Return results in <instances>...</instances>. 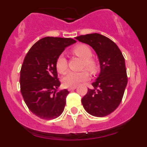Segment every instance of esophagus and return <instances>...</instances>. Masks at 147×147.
Listing matches in <instances>:
<instances>
[{
    "label": "esophagus",
    "mask_w": 147,
    "mask_h": 147,
    "mask_svg": "<svg viewBox=\"0 0 147 147\" xmlns=\"http://www.w3.org/2000/svg\"><path fill=\"white\" fill-rule=\"evenodd\" d=\"M76 88H77V86H75V87H69V88H68V90H69V91H71V90H75Z\"/></svg>",
    "instance_id": "34e87169"
}]
</instances>
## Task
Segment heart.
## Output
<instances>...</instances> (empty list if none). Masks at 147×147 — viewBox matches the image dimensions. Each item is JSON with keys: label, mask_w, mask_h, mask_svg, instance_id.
I'll list each match as a JSON object with an SVG mask.
<instances>
[{"label": "heart", "mask_w": 147, "mask_h": 147, "mask_svg": "<svg viewBox=\"0 0 147 147\" xmlns=\"http://www.w3.org/2000/svg\"><path fill=\"white\" fill-rule=\"evenodd\" d=\"M73 53L83 60L82 67L86 68L91 73H96L98 69V63L92 58V51L89 46L86 45H78L73 48ZM56 68L60 73H65L67 69V60L63 54L59 55L56 60ZM90 74L87 71L81 72L69 71L63 78V84L65 87H71L78 86L80 83L88 80Z\"/></svg>", "instance_id": "b5f03b06"}]
</instances>
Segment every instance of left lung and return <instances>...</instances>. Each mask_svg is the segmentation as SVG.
<instances>
[{
    "instance_id": "left-lung-1",
    "label": "left lung",
    "mask_w": 147,
    "mask_h": 147,
    "mask_svg": "<svg viewBox=\"0 0 147 147\" xmlns=\"http://www.w3.org/2000/svg\"><path fill=\"white\" fill-rule=\"evenodd\" d=\"M75 39L94 49L100 65V75L92 84L94 89H88L82 97L83 107L92 116H107L121 103L127 84L122 53L113 41L99 33L80 35Z\"/></svg>"
}]
</instances>
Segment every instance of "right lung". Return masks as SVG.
<instances>
[{"label":"right lung","instance_id":"1","mask_svg":"<svg viewBox=\"0 0 147 147\" xmlns=\"http://www.w3.org/2000/svg\"><path fill=\"white\" fill-rule=\"evenodd\" d=\"M76 42L72 38L45 37L32 46L20 69V92L28 109L42 119L58 117L65 109L69 92L57 91L56 60L67 46Z\"/></svg>","mask_w":147,"mask_h":147}]
</instances>
